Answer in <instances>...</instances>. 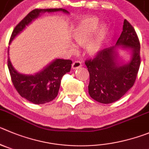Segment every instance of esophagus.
<instances>
[{"label":"esophagus","mask_w":149,"mask_h":149,"mask_svg":"<svg viewBox=\"0 0 149 149\" xmlns=\"http://www.w3.org/2000/svg\"><path fill=\"white\" fill-rule=\"evenodd\" d=\"M80 67H81V62H80L79 61H75L72 64V68H73V70H76V69L79 68Z\"/></svg>","instance_id":"34e87169"}]
</instances>
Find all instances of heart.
<instances>
[{"label": "heart", "instance_id": "b5f03b06", "mask_svg": "<svg viewBox=\"0 0 149 149\" xmlns=\"http://www.w3.org/2000/svg\"><path fill=\"white\" fill-rule=\"evenodd\" d=\"M98 26L99 21L96 17H87L79 22L75 26L72 33L75 42L80 46L85 45V51L90 56L96 55L101 51L106 37V31L104 29L98 30L95 35L91 37Z\"/></svg>", "mask_w": 149, "mask_h": 149}]
</instances>
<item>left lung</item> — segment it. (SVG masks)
I'll use <instances>...</instances> for the list:
<instances>
[{"mask_svg": "<svg viewBox=\"0 0 149 149\" xmlns=\"http://www.w3.org/2000/svg\"><path fill=\"white\" fill-rule=\"evenodd\" d=\"M116 45L132 51L129 63L121 65L117 60L115 47L104 48L94 58L85 61L90 73L89 94L101 104H111L123 96L134 85L140 68V41L133 26L126 20Z\"/></svg>", "mask_w": 149, "mask_h": 149, "instance_id": "obj_1", "label": "left lung"}]
</instances>
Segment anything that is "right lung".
<instances>
[{
  "mask_svg": "<svg viewBox=\"0 0 149 149\" xmlns=\"http://www.w3.org/2000/svg\"><path fill=\"white\" fill-rule=\"evenodd\" d=\"M59 11L68 13L66 9L61 8L35 9L30 12L15 26L11 35L9 43L26 26L38 17L40 13ZM7 63L13 85L20 96L34 104H42L53 101L57 96L62 78L65 73L70 72L72 61L56 59L35 75H25L18 73L12 66L9 57L8 58Z\"/></svg>",
  "mask_w": 149,
  "mask_h": 149,
  "instance_id": "obj_1",
  "label": "right lung"
}]
</instances>
